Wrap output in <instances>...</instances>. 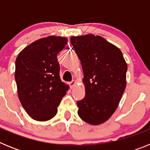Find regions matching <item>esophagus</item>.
<instances>
[{
  "mask_svg": "<svg viewBox=\"0 0 150 150\" xmlns=\"http://www.w3.org/2000/svg\"><path fill=\"white\" fill-rule=\"evenodd\" d=\"M76 83V80H74H74H72V81L69 83V86H70V87H71V88H73V87L75 86Z\"/></svg>",
  "mask_w": 150,
  "mask_h": 150,
  "instance_id": "esophagus-1",
  "label": "esophagus"
}]
</instances>
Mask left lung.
<instances>
[{
	"label": "left lung",
	"mask_w": 150,
	"mask_h": 150,
	"mask_svg": "<svg viewBox=\"0 0 150 150\" xmlns=\"http://www.w3.org/2000/svg\"><path fill=\"white\" fill-rule=\"evenodd\" d=\"M71 43L81 62L86 88L77 101L78 115L86 122L100 125L116 111L126 86L127 64L121 50L93 34L72 37Z\"/></svg>",
	"instance_id": "8db88e82"
}]
</instances>
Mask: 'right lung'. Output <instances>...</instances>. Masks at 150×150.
I'll list each match as a JSON object with an SVG mask.
<instances>
[{
  "instance_id": "1",
  "label": "right lung",
  "mask_w": 150,
  "mask_h": 150,
  "mask_svg": "<svg viewBox=\"0 0 150 150\" xmlns=\"http://www.w3.org/2000/svg\"><path fill=\"white\" fill-rule=\"evenodd\" d=\"M67 43L66 38L50 36L30 43L16 58L15 79L18 98L34 120L53 118L68 89L60 79L57 59Z\"/></svg>"
}]
</instances>
